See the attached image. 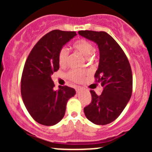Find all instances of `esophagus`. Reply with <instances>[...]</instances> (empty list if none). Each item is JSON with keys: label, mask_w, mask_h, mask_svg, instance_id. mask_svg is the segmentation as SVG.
Returning a JSON list of instances; mask_svg holds the SVG:
<instances>
[{"label": "esophagus", "mask_w": 152, "mask_h": 152, "mask_svg": "<svg viewBox=\"0 0 152 152\" xmlns=\"http://www.w3.org/2000/svg\"><path fill=\"white\" fill-rule=\"evenodd\" d=\"M81 88H82V87H79V86H78V87H76V93H79V92H80V90H81Z\"/></svg>", "instance_id": "34e87169"}]
</instances>
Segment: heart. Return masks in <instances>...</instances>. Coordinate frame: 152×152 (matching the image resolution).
Instances as JSON below:
<instances>
[{"label":"heart","mask_w":152,"mask_h":152,"mask_svg":"<svg viewBox=\"0 0 152 152\" xmlns=\"http://www.w3.org/2000/svg\"><path fill=\"white\" fill-rule=\"evenodd\" d=\"M73 47L80 52L82 55L90 59L93 55V43L86 39H79L73 44ZM69 57V51L66 47L61 48L58 53V62L61 66H64L67 64ZM87 71L84 69H73L67 73V77L75 82H79L85 78Z\"/></svg>","instance_id":"1"}]
</instances>
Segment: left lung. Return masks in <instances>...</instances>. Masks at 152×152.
Wrapping results in <instances>:
<instances>
[{
    "label": "left lung",
    "mask_w": 152,
    "mask_h": 152,
    "mask_svg": "<svg viewBox=\"0 0 152 152\" xmlns=\"http://www.w3.org/2000/svg\"><path fill=\"white\" fill-rule=\"evenodd\" d=\"M79 34L98 45L100 59L95 78L104 87L100 96L90 90L92 101L84 112L93 124L106 125L120 115L131 98V66L121 48L107 32L85 30L79 31Z\"/></svg>",
    "instance_id": "obj_1"
}]
</instances>
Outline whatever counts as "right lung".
I'll use <instances>...</instances> for the list:
<instances>
[{
	"label": "right lung",
	"mask_w": 152,
	"mask_h": 152,
	"mask_svg": "<svg viewBox=\"0 0 152 152\" xmlns=\"http://www.w3.org/2000/svg\"><path fill=\"white\" fill-rule=\"evenodd\" d=\"M76 35L75 31L53 30L44 35L31 50L21 77V96L30 115L37 123L53 126L65 113L67 102L76 94L67 86L53 89L51 76L59 68V49Z\"/></svg>",
	"instance_id": "1"
}]
</instances>
